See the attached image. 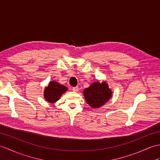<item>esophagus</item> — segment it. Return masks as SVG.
Here are the masks:
<instances>
[{
    "mask_svg": "<svg viewBox=\"0 0 160 160\" xmlns=\"http://www.w3.org/2000/svg\"><path fill=\"white\" fill-rule=\"evenodd\" d=\"M72 89L73 92H77L79 91V88H78V87H75V88H72Z\"/></svg>",
    "mask_w": 160,
    "mask_h": 160,
    "instance_id": "esophagus-1",
    "label": "esophagus"
}]
</instances>
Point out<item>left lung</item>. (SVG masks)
<instances>
[{
  "label": "left lung",
  "mask_w": 160,
  "mask_h": 160,
  "mask_svg": "<svg viewBox=\"0 0 160 160\" xmlns=\"http://www.w3.org/2000/svg\"><path fill=\"white\" fill-rule=\"evenodd\" d=\"M112 91L106 81L93 82L83 90V96L87 103L93 108H98L106 104L112 97Z\"/></svg>",
  "instance_id": "left-lung-1"
}]
</instances>
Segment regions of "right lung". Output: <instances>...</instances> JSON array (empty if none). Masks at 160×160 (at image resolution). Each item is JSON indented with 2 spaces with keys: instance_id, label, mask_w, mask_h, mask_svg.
Instances as JSON below:
<instances>
[{
  "instance_id": "obj_1",
  "label": "right lung",
  "mask_w": 160,
  "mask_h": 160,
  "mask_svg": "<svg viewBox=\"0 0 160 160\" xmlns=\"http://www.w3.org/2000/svg\"><path fill=\"white\" fill-rule=\"evenodd\" d=\"M68 90V88L64 85L60 84L56 81H52L48 86L45 87L44 91L45 100L51 104L56 102L60 98L61 96Z\"/></svg>"
}]
</instances>
